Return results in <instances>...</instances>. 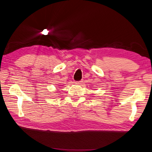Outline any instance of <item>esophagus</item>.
<instances>
[{
    "label": "esophagus",
    "mask_w": 152,
    "mask_h": 152,
    "mask_svg": "<svg viewBox=\"0 0 152 152\" xmlns=\"http://www.w3.org/2000/svg\"><path fill=\"white\" fill-rule=\"evenodd\" d=\"M82 82V81H78V82H74V83H76V84H80Z\"/></svg>",
    "instance_id": "1"
}]
</instances>
